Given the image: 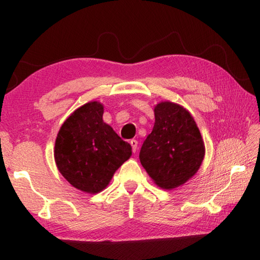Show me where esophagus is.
<instances>
[{"label": "esophagus", "mask_w": 260, "mask_h": 260, "mask_svg": "<svg viewBox=\"0 0 260 260\" xmlns=\"http://www.w3.org/2000/svg\"><path fill=\"white\" fill-rule=\"evenodd\" d=\"M129 143H131V146H132V150H133V152L135 153L136 150H138V144H139L138 141H136V140H131Z\"/></svg>", "instance_id": "esophagus-1"}]
</instances>
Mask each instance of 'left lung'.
<instances>
[{"mask_svg":"<svg viewBox=\"0 0 260 260\" xmlns=\"http://www.w3.org/2000/svg\"><path fill=\"white\" fill-rule=\"evenodd\" d=\"M204 153L203 140L191 114L172 102L157 104L155 125L139 156L153 181L164 189L180 186L199 171Z\"/></svg>","mask_w":260,"mask_h":260,"instance_id":"8db88e82","label":"left lung"}]
</instances>
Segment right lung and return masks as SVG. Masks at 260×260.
Here are the masks:
<instances>
[{"instance_id": "1", "label": "right lung", "mask_w": 260, "mask_h": 260, "mask_svg": "<svg viewBox=\"0 0 260 260\" xmlns=\"http://www.w3.org/2000/svg\"><path fill=\"white\" fill-rule=\"evenodd\" d=\"M131 155L129 144L103 121V105L99 102L77 109L61 125L55 143L61 175L90 193L103 190Z\"/></svg>"}]
</instances>
